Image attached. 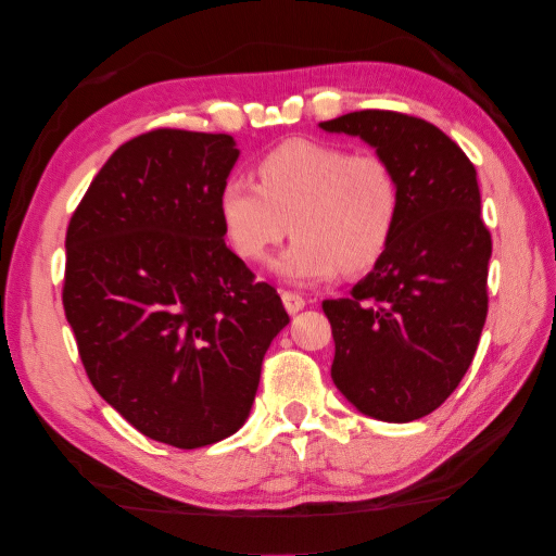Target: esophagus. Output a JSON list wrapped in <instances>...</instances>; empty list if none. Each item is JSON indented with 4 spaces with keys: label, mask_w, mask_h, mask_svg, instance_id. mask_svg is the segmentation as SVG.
Segmentation results:
<instances>
[{
    "label": "esophagus",
    "mask_w": 556,
    "mask_h": 556,
    "mask_svg": "<svg viewBox=\"0 0 556 556\" xmlns=\"http://www.w3.org/2000/svg\"><path fill=\"white\" fill-rule=\"evenodd\" d=\"M280 298H283V305H286V309L290 315H298L300 309H305V298L303 295H298V293H290V290H283V293H280Z\"/></svg>",
    "instance_id": "esophagus-1"
}]
</instances>
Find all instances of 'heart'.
<instances>
[{
  "label": "heart",
  "instance_id": "1",
  "mask_svg": "<svg viewBox=\"0 0 556 556\" xmlns=\"http://www.w3.org/2000/svg\"><path fill=\"white\" fill-rule=\"evenodd\" d=\"M256 178L258 185L229 175L217 192L224 241L239 258H266L290 227L295 241L270 263L288 283H325L339 270L356 276L386 256L401 214V188L381 155L288 139L261 155Z\"/></svg>",
  "mask_w": 556,
  "mask_h": 556
}]
</instances>
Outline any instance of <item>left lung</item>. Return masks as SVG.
<instances>
[{
	"label": "left lung",
	"instance_id": "left-lung-1",
	"mask_svg": "<svg viewBox=\"0 0 556 556\" xmlns=\"http://www.w3.org/2000/svg\"><path fill=\"white\" fill-rule=\"evenodd\" d=\"M319 129L358 136L391 163L401 188L386 256L352 295L323 303L334 337L332 381L374 420H420L462 383L489 313L491 233L476 168L417 116L364 110Z\"/></svg>",
	"mask_w": 556,
	"mask_h": 556
}]
</instances>
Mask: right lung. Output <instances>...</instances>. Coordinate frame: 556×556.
Returning <instances> with one entry per match:
<instances>
[{"label": "right lung", "instance_id": "add662e5", "mask_svg": "<svg viewBox=\"0 0 556 556\" xmlns=\"http://www.w3.org/2000/svg\"><path fill=\"white\" fill-rule=\"evenodd\" d=\"M229 134L155 129L119 146L65 237L63 307L94 391L155 442L198 450L247 422L290 317L224 243Z\"/></svg>", "mask_w": 556, "mask_h": 556}]
</instances>
